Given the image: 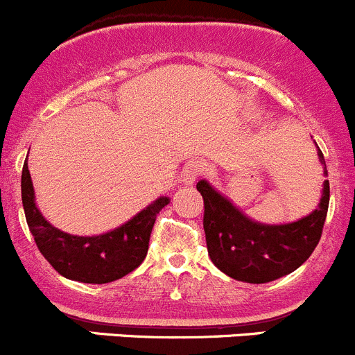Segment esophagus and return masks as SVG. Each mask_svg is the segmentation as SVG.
<instances>
[{"instance_id": "1", "label": "esophagus", "mask_w": 355, "mask_h": 355, "mask_svg": "<svg viewBox=\"0 0 355 355\" xmlns=\"http://www.w3.org/2000/svg\"><path fill=\"white\" fill-rule=\"evenodd\" d=\"M205 169L207 166L203 160L200 159L189 160V162L184 166V169H182V182H184V184H193L196 179L205 173Z\"/></svg>"}]
</instances>
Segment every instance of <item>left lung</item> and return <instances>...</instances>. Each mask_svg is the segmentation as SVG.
Wrapping results in <instances>:
<instances>
[{"label": "left lung", "mask_w": 355, "mask_h": 355, "mask_svg": "<svg viewBox=\"0 0 355 355\" xmlns=\"http://www.w3.org/2000/svg\"><path fill=\"white\" fill-rule=\"evenodd\" d=\"M318 155L324 164L321 150ZM196 189L203 198V230L210 259L217 269L238 282L261 285L283 278L300 268L321 240L329 203L328 181L318 209L283 226L254 223L207 181L196 182Z\"/></svg>", "instance_id": "left-lung-1"}]
</instances>
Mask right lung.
<instances>
[{
  "label": "right lung",
  "instance_id": "obj_1",
  "mask_svg": "<svg viewBox=\"0 0 355 355\" xmlns=\"http://www.w3.org/2000/svg\"><path fill=\"white\" fill-rule=\"evenodd\" d=\"M22 203L37 248L63 278L80 283H110L135 271L146 257L157 214L169 203L159 198L138 216L100 236H72L51 226L34 203L29 167L22 169Z\"/></svg>",
  "mask_w": 355,
  "mask_h": 355
}]
</instances>
